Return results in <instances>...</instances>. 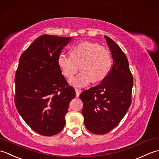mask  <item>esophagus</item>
<instances>
[{"mask_svg": "<svg viewBox=\"0 0 159 159\" xmlns=\"http://www.w3.org/2000/svg\"><path fill=\"white\" fill-rule=\"evenodd\" d=\"M82 90L75 89V93H76V97H77V98H78V97L80 96V94L82 93Z\"/></svg>", "mask_w": 159, "mask_h": 159, "instance_id": "34e87169", "label": "esophagus"}]
</instances>
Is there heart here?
Segmentation results:
<instances>
[{
  "instance_id": "heart-1",
  "label": "heart",
  "mask_w": 159,
  "mask_h": 159,
  "mask_svg": "<svg viewBox=\"0 0 159 159\" xmlns=\"http://www.w3.org/2000/svg\"><path fill=\"white\" fill-rule=\"evenodd\" d=\"M70 56L60 54L57 57V66L62 75L70 78L80 69L82 71L69 80L75 87H84L89 83L102 81L108 76L111 69V53L98 43L84 41L70 49Z\"/></svg>"
}]
</instances>
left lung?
I'll use <instances>...</instances> for the list:
<instances>
[{
  "mask_svg": "<svg viewBox=\"0 0 159 159\" xmlns=\"http://www.w3.org/2000/svg\"><path fill=\"white\" fill-rule=\"evenodd\" d=\"M113 62L111 70L100 84L80 95L83 102L84 124L93 134H104L117 125L131 104L133 77L125 53L105 35Z\"/></svg>",
  "mask_w": 159,
  "mask_h": 159,
  "instance_id": "left-lung-1",
  "label": "left lung"
}]
</instances>
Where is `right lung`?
<instances>
[{"instance_id":"add662e5","label":"right lung","mask_w":159,"mask_h":159,"mask_svg":"<svg viewBox=\"0 0 159 159\" xmlns=\"http://www.w3.org/2000/svg\"><path fill=\"white\" fill-rule=\"evenodd\" d=\"M71 38L43 35L21 55L15 75V105L30 127L43 136L62 130L70 102L75 97L57 66Z\"/></svg>"}]
</instances>
